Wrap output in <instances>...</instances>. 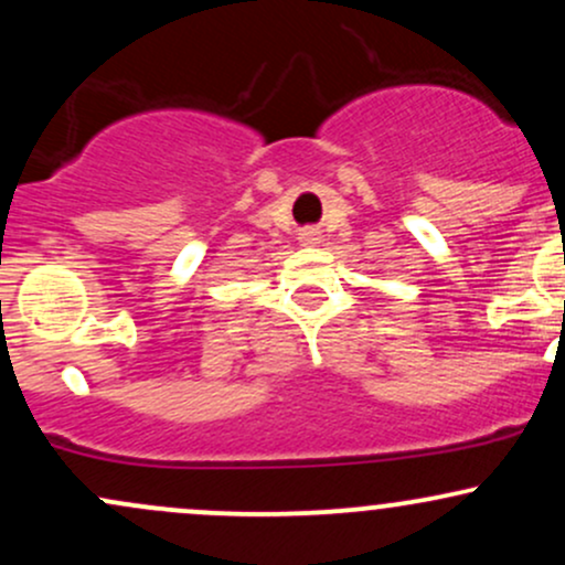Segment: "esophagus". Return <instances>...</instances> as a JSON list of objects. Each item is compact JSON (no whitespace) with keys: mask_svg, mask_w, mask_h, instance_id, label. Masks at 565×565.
Segmentation results:
<instances>
[{"mask_svg":"<svg viewBox=\"0 0 565 565\" xmlns=\"http://www.w3.org/2000/svg\"><path fill=\"white\" fill-rule=\"evenodd\" d=\"M300 238H302V244H319V233L316 231H305V233H300Z\"/></svg>","mask_w":565,"mask_h":565,"instance_id":"esophagus-1","label":"esophagus"}]
</instances>
